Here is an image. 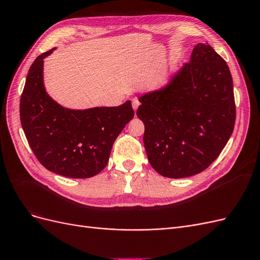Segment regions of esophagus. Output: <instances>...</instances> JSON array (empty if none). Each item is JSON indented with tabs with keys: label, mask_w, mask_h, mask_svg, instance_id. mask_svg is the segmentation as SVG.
<instances>
[{
	"label": "esophagus",
	"mask_w": 260,
	"mask_h": 260,
	"mask_svg": "<svg viewBox=\"0 0 260 260\" xmlns=\"http://www.w3.org/2000/svg\"><path fill=\"white\" fill-rule=\"evenodd\" d=\"M139 105H140L139 100H138V99H133V100H132V107H133V109H135V112L138 109Z\"/></svg>",
	"instance_id": "obj_1"
}]
</instances>
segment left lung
<instances>
[{
    "instance_id": "obj_1",
    "label": "left lung",
    "mask_w": 260,
    "mask_h": 260,
    "mask_svg": "<svg viewBox=\"0 0 260 260\" xmlns=\"http://www.w3.org/2000/svg\"><path fill=\"white\" fill-rule=\"evenodd\" d=\"M137 116L143 142L159 175H198L215 161L235 123L233 81L226 62L209 44L194 46L188 62L162 88L144 93Z\"/></svg>"
}]
</instances>
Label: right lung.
Listing matches in <instances>:
<instances>
[{
    "label": "right lung",
    "mask_w": 260,
    "mask_h": 260,
    "mask_svg": "<svg viewBox=\"0 0 260 260\" xmlns=\"http://www.w3.org/2000/svg\"><path fill=\"white\" fill-rule=\"evenodd\" d=\"M31 65L20 98V122L34 154L46 169L74 178H91L103 170L113 144L135 116L131 102L120 106L70 109L45 91L43 62Z\"/></svg>",
    "instance_id": "1"
}]
</instances>
